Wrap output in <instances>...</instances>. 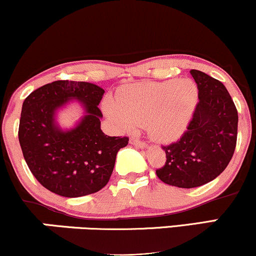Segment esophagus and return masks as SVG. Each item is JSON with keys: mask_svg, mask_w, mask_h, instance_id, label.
Instances as JSON below:
<instances>
[{"mask_svg": "<svg viewBox=\"0 0 256 256\" xmlns=\"http://www.w3.org/2000/svg\"><path fill=\"white\" fill-rule=\"evenodd\" d=\"M130 143L132 146H140V148H146V144L144 142H142V140H137V138H131L130 140Z\"/></svg>", "mask_w": 256, "mask_h": 256, "instance_id": "34e87169", "label": "esophagus"}]
</instances>
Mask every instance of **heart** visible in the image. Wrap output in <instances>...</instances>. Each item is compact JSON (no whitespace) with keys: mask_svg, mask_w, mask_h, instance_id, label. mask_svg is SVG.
<instances>
[{"mask_svg":"<svg viewBox=\"0 0 256 256\" xmlns=\"http://www.w3.org/2000/svg\"><path fill=\"white\" fill-rule=\"evenodd\" d=\"M198 89L192 80L140 82L122 86L116 98L104 101V112L119 130L130 132L144 125L158 143L178 140L192 122Z\"/></svg>","mask_w":256,"mask_h":256,"instance_id":"b5f03b06","label":"heart"}]
</instances>
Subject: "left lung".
I'll return each instance as SVG.
<instances>
[{"label": "left lung", "instance_id": "left-lung-1", "mask_svg": "<svg viewBox=\"0 0 256 256\" xmlns=\"http://www.w3.org/2000/svg\"><path fill=\"white\" fill-rule=\"evenodd\" d=\"M190 73L198 88V104L180 140L162 146L166 164L156 171L161 182L185 189L210 183L224 171L236 148L238 125L225 85L198 70Z\"/></svg>", "mask_w": 256, "mask_h": 256}]
</instances>
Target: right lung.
<instances>
[{
  "label": "right lung",
  "mask_w": 256,
  "mask_h": 256,
  "mask_svg": "<svg viewBox=\"0 0 256 256\" xmlns=\"http://www.w3.org/2000/svg\"><path fill=\"white\" fill-rule=\"evenodd\" d=\"M104 90L88 82L56 80L25 98L19 124L22 155L34 178L64 198H80L101 190L110 180L118 152L128 137H110L101 130L98 106ZM74 100L82 116L62 128L58 113Z\"/></svg>",
  "instance_id": "right-lung-1"
}]
</instances>
